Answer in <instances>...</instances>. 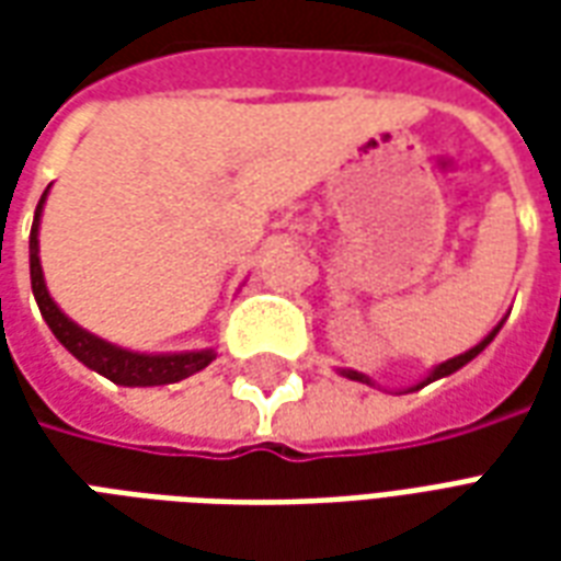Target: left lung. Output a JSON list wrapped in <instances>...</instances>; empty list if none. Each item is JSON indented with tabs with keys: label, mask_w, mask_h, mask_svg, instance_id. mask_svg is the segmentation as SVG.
Listing matches in <instances>:
<instances>
[{
	"label": "left lung",
	"mask_w": 561,
	"mask_h": 561,
	"mask_svg": "<svg viewBox=\"0 0 561 561\" xmlns=\"http://www.w3.org/2000/svg\"><path fill=\"white\" fill-rule=\"evenodd\" d=\"M499 330H502V324H499V328L493 330V333H490V336H483L481 342H478V345H474V348H469V352L466 354H459V357H450V360H445V364H438L433 369V373H430V376L423 378L421 385H414L412 390H421L423 385H430V381H435V378H445V376H450V373H457L459 366H466L469 364V360H474V357H478V354L483 352V348H486V345H490V342L495 340V333H499ZM342 376L345 378H352V381H364V385H373V381H369V378L364 376V373H354V369H342Z\"/></svg>",
	"instance_id": "8db88e82"
}]
</instances>
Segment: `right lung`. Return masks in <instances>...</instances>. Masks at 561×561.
<instances>
[{
    "instance_id": "obj_1",
    "label": "right lung",
    "mask_w": 561,
    "mask_h": 561,
    "mask_svg": "<svg viewBox=\"0 0 561 561\" xmlns=\"http://www.w3.org/2000/svg\"><path fill=\"white\" fill-rule=\"evenodd\" d=\"M44 197L35 207V221H32L30 233V276H32V294L38 300V309H42L47 328L54 330V336L68 352L78 357L80 364L95 369L99 376L111 378L114 385H123V388H156V385H173V381H183V378L195 376L204 366H209L216 360V352L207 348V352H185V354H138L126 352L119 345H111V342L92 336L83 328H78L71 318H66V312L54 304V297L47 294V285H44L42 273V257H38V221H42V207Z\"/></svg>"
}]
</instances>
